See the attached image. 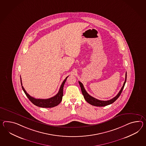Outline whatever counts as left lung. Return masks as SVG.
I'll use <instances>...</instances> for the list:
<instances>
[{"label": "left lung", "mask_w": 146, "mask_h": 146, "mask_svg": "<svg viewBox=\"0 0 146 146\" xmlns=\"http://www.w3.org/2000/svg\"><path fill=\"white\" fill-rule=\"evenodd\" d=\"M127 80V72L125 73V81L123 83V85L122 86V87L121 88L120 91H119V92L118 93L117 95L115 97H114L113 98H112V99L109 100H107V101H102V100H100L96 99V98H93L92 96H91L90 95H89V94L86 91V90L84 88V86L83 85L82 83L80 81H78L79 84L81 87V89L82 91V94L84 96V99L86 100V101L87 102L90 103V104L94 106H96V107H104L108 105L111 104L112 103H113L114 101H115L117 98L120 96L121 92L123 90V89L124 88L125 82Z\"/></svg>", "instance_id": "obj_1"}]
</instances>
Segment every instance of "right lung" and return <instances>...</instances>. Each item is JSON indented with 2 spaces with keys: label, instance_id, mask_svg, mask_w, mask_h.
Segmentation results:
<instances>
[{
  "label": "right lung",
  "instance_id": "add662e5",
  "mask_svg": "<svg viewBox=\"0 0 146 146\" xmlns=\"http://www.w3.org/2000/svg\"><path fill=\"white\" fill-rule=\"evenodd\" d=\"M68 78V76L66 77L63 81V82H62L60 90L57 94L55 96L47 99H35L32 96H30V95H29V94L26 92L24 87L22 86L21 77V88L25 93L26 96L34 105L41 108H53V107L57 106V105L59 104L62 101V97L63 96V87Z\"/></svg>",
  "mask_w": 146,
  "mask_h": 146
}]
</instances>
